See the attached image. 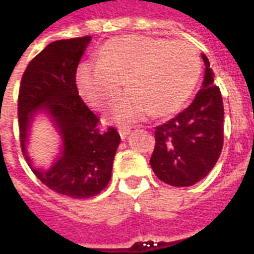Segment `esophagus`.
I'll return each mask as SVG.
<instances>
[{
	"label": "esophagus",
	"mask_w": 254,
	"mask_h": 254,
	"mask_svg": "<svg viewBox=\"0 0 254 254\" xmlns=\"http://www.w3.org/2000/svg\"><path fill=\"white\" fill-rule=\"evenodd\" d=\"M132 132V127H118V133H120V136H121V138L124 140V138L127 137V134Z\"/></svg>",
	"instance_id": "34e87169"
}]
</instances>
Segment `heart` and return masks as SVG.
Returning <instances> with one entry per match:
<instances>
[{"label": "heart", "mask_w": 254, "mask_h": 254, "mask_svg": "<svg viewBox=\"0 0 254 254\" xmlns=\"http://www.w3.org/2000/svg\"><path fill=\"white\" fill-rule=\"evenodd\" d=\"M201 73L198 53L189 42L129 35L106 42L98 63L80 65L77 87L95 109L110 105L129 89L110 111L113 121L127 124L144 120L151 113L166 117L187 105Z\"/></svg>", "instance_id": "obj_1"}]
</instances>
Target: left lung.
I'll return each instance as SVG.
<instances>
[{
  "mask_svg": "<svg viewBox=\"0 0 254 254\" xmlns=\"http://www.w3.org/2000/svg\"><path fill=\"white\" fill-rule=\"evenodd\" d=\"M201 89L189 107L155 127V149L149 165L160 181L171 187H191L216 165L223 148L224 109L205 54Z\"/></svg>",
  "mask_w": 254,
  "mask_h": 254,
  "instance_id": "left-lung-1",
  "label": "left lung"
}]
</instances>
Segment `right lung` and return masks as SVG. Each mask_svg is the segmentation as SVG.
Masks as SVG:
<instances>
[{
    "label": "right lung",
    "mask_w": 254,
    "mask_h": 254,
    "mask_svg": "<svg viewBox=\"0 0 254 254\" xmlns=\"http://www.w3.org/2000/svg\"><path fill=\"white\" fill-rule=\"evenodd\" d=\"M91 36L47 45L25 69L19 92L20 143L25 160L41 182L72 198L99 194L111 178L121 137L114 127L102 132L99 118L78 96L76 70ZM46 114L60 134V154L47 169L35 168L28 155L32 121Z\"/></svg>",
    "instance_id": "add662e5"
}]
</instances>
